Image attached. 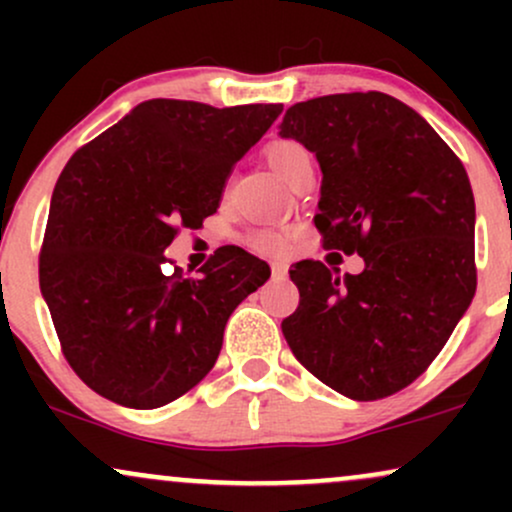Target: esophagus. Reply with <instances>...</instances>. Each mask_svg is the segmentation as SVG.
<instances>
[{
    "mask_svg": "<svg viewBox=\"0 0 512 512\" xmlns=\"http://www.w3.org/2000/svg\"><path fill=\"white\" fill-rule=\"evenodd\" d=\"M272 274H274V279H286V276H289V267H286L284 262H274Z\"/></svg>",
    "mask_w": 512,
    "mask_h": 512,
    "instance_id": "34e87169",
    "label": "esophagus"
}]
</instances>
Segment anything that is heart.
<instances>
[{
  "label": "heart",
  "mask_w": 512,
  "mask_h": 512,
  "mask_svg": "<svg viewBox=\"0 0 512 512\" xmlns=\"http://www.w3.org/2000/svg\"><path fill=\"white\" fill-rule=\"evenodd\" d=\"M264 158H267L269 168H272L281 180L291 182L296 168L301 166V161H305V158L310 156L298 142L281 139V142H272L267 149H264ZM291 238H293V228L262 226V228H252L248 236H245V243H248L252 250L264 252V255H276V252H281L286 245H289Z\"/></svg>",
  "instance_id": "b5f03b06"
}]
</instances>
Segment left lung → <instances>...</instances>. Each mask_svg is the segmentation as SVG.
Listing matches in <instances>:
<instances>
[{
  "instance_id": "obj_1",
  "label": "left lung",
  "mask_w": 512,
  "mask_h": 512,
  "mask_svg": "<svg viewBox=\"0 0 512 512\" xmlns=\"http://www.w3.org/2000/svg\"><path fill=\"white\" fill-rule=\"evenodd\" d=\"M279 134L322 168V245L366 262L344 276L293 264L301 301L281 332L344 397L395 395L431 366L477 291L467 170L424 117L380 91L291 105Z\"/></svg>"
}]
</instances>
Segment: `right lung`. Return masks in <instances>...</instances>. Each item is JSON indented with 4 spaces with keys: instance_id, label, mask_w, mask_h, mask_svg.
<instances>
[{
    "instance_id": "obj_1",
    "label": "right lung",
    "mask_w": 512,
    "mask_h": 512,
    "mask_svg": "<svg viewBox=\"0 0 512 512\" xmlns=\"http://www.w3.org/2000/svg\"><path fill=\"white\" fill-rule=\"evenodd\" d=\"M281 110L154 98L69 158L38 274L62 354L93 392L156 409L214 368L228 317L269 264L228 245L185 276L163 269V250L216 214L233 166Z\"/></svg>"
}]
</instances>
